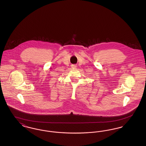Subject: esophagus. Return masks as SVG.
<instances>
[{"label": "esophagus", "mask_w": 146, "mask_h": 146, "mask_svg": "<svg viewBox=\"0 0 146 146\" xmlns=\"http://www.w3.org/2000/svg\"><path fill=\"white\" fill-rule=\"evenodd\" d=\"M72 68H76V64L72 65Z\"/></svg>", "instance_id": "34e87169"}]
</instances>
